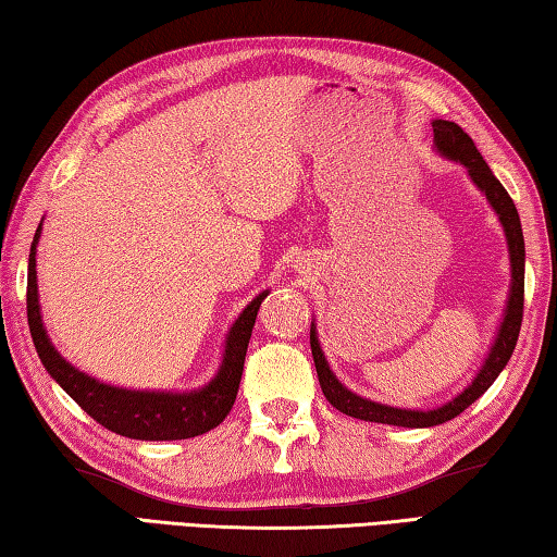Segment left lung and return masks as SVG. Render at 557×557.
Listing matches in <instances>:
<instances>
[{
    "label": "left lung",
    "mask_w": 557,
    "mask_h": 557,
    "mask_svg": "<svg viewBox=\"0 0 557 557\" xmlns=\"http://www.w3.org/2000/svg\"><path fill=\"white\" fill-rule=\"evenodd\" d=\"M432 132H435L437 152L442 157L451 159V162H459L467 169L469 178L479 186V191L486 196V201L492 203V209L496 211L498 221H502V225H504L506 243H508V258H511V292H508L504 322H502V326H498L496 338L492 344V351H488L484 366L479 369L476 379L471 381L467 388L457 395V398H451L449 403L440 405V408H432V410L391 408V405L373 403L369 398H361V395L348 391L346 385H342V381L336 379L334 371L329 369L322 346H319L317 326L312 322V329H309V344H312L319 385H322V393L326 395V400L332 403L336 410L351 414V418L366 420V422H381V425L435 428V425H442V422L457 418L459 412H465L471 403H474L476 398H482V395L488 391V385H492L498 379V373L506 369L508 358H511L516 342H518V332H521V322H523L525 245H523L521 219H518V211L511 201V196H508L502 182H498L492 169H488L484 157L479 154L474 139H471L465 129L449 120H435L432 122Z\"/></svg>",
    "instance_id": "obj_1"
}]
</instances>
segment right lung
Masks as SVG:
<instances>
[{
  "label": "right lung",
  "mask_w": 557,
  "mask_h": 557,
  "mask_svg": "<svg viewBox=\"0 0 557 557\" xmlns=\"http://www.w3.org/2000/svg\"><path fill=\"white\" fill-rule=\"evenodd\" d=\"M41 238V223L36 228L32 252H29V280H26V317H29L32 338L44 369L51 379L86 410L92 420L100 422L110 432L132 440H188L219 428L231 412L235 395L240 388V375L245 363V351L256 326L258 309L268 292L250 301L243 314L235 319L228 336H225L223 361L219 373L209 385L191 393H164V391H127L117 385L100 383L71 366L55 351L49 334L44 329L39 307V285H36V245Z\"/></svg>",
  "instance_id": "right-lung-1"
}]
</instances>
